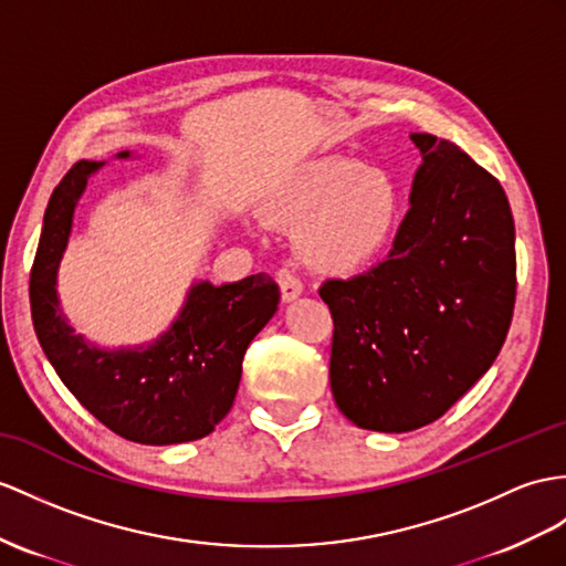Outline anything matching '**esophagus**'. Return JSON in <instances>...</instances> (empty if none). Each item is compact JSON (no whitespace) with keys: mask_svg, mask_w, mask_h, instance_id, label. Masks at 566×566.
<instances>
[{"mask_svg":"<svg viewBox=\"0 0 566 566\" xmlns=\"http://www.w3.org/2000/svg\"><path fill=\"white\" fill-rule=\"evenodd\" d=\"M275 281H279L283 302H293L302 295V283H300L297 275H293L291 271H279V273H275Z\"/></svg>","mask_w":566,"mask_h":566,"instance_id":"34e87169","label":"esophagus"}]
</instances>
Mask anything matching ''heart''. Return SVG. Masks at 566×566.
<instances>
[{
    "label": "heart",
    "instance_id": "obj_1",
    "mask_svg": "<svg viewBox=\"0 0 566 566\" xmlns=\"http://www.w3.org/2000/svg\"><path fill=\"white\" fill-rule=\"evenodd\" d=\"M266 213L281 226H307L305 254L314 269L355 275L394 244L403 199L391 175L324 156L297 165L269 195Z\"/></svg>",
    "mask_w": 566,
    "mask_h": 566
}]
</instances>
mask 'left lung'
Returning <instances> with one entry per match:
<instances>
[{
	"instance_id": "8db88e82",
	"label": "left lung",
	"mask_w": 566,
	"mask_h": 566,
	"mask_svg": "<svg viewBox=\"0 0 566 566\" xmlns=\"http://www.w3.org/2000/svg\"><path fill=\"white\" fill-rule=\"evenodd\" d=\"M422 163L387 261L326 281L331 391L363 430L430 424L492 367L516 300L514 218L502 185L463 150L410 134Z\"/></svg>"
}]
</instances>
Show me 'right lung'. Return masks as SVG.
<instances>
[{
  "mask_svg": "<svg viewBox=\"0 0 566 566\" xmlns=\"http://www.w3.org/2000/svg\"><path fill=\"white\" fill-rule=\"evenodd\" d=\"M103 165L78 160L50 197L31 271L35 334L64 387L115 434L150 447L195 442L232 408L247 346L279 310V283L266 273L191 283L170 328L142 346L109 350L76 334L60 305L57 273L76 203Z\"/></svg>",
  "mask_w": 566,
  "mask_h": 566,
  "instance_id": "1",
  "label": "right lung"
}]
</instances>
